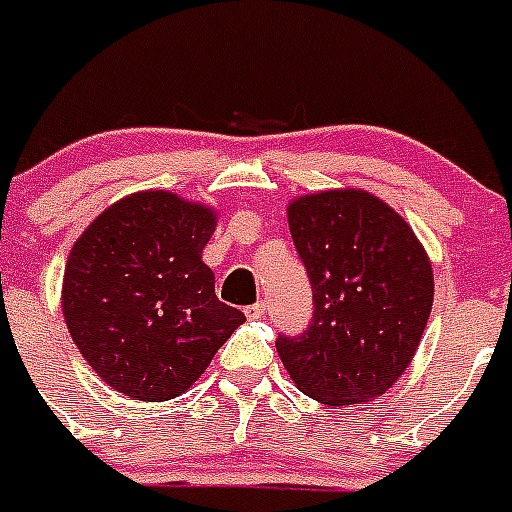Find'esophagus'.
Instances as JSON below:
<instances>
[{"mask_svg": "<svg viewBox=\"0 0 512 512\" xmlns=\"http://www.w3.org/2000/svg\"><path fill=\"white\" fill-rule=\"evenodd\" d=\"M263 315H265V302H255V305L247 307L249 321H257V318H263Z\"/></svg>", "mask_w": 512, "mask_h": 512, "instance_id": "esophagus-1", "label": "esophagus"}]
</instances>
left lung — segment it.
<instances>
[{"label":"left lung","mask_w":512,"mask_h":512,"mask_svg":"<svg viewBox=\"0 0 512 512\" xmlns=\"http://www.w3.org/2000/svg\"><path fill=\"white\" fill-rule=\"evenodd\" d=\"M313 286L305 334L276 350L299 392L323 405H360L407 371L434 302L423 244L400 213L360 189L297 197L286 210Z\"/></svg>","instance_id":"obj_1"}]
</instances>
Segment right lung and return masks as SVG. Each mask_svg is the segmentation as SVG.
I'll return each instance as SVG.
<instances>
[{
	"instance_id": "obj_1",
	"label": "right lung",
	"mask_w": 512,
	"mask_h": 512,
	"mask_svg": "<svg viewBox=\"0 0 512 512\" xmlns=\"http://www.w3.org/2000/svg\"><path fill=\"white\" fill-rule=\"evenodd\" d=\"M215 210L170 191L110 205L73 244L62 313L86 363L115 392L144 402L184 394L244 313L215 297L202 249Z\"/></svg>"
}]
</instances>
